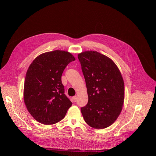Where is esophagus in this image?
Listing matches in <instances>:
<instances>
[{
    "instance_id": "1",
    "label": "esophagus",
    "mask_w": 156,
    "mask_h": 156,
    "mask_svg": "<svg viewBox=\"0 0 156 156\" xmlns=\"http://www.w3.org/2000/svg\"><path fill=\"white\" fill-rule=\"evenodd\" d=\"M72 99H73V101L74 102H76V101H77V97L75 96H73V98H72Z\"/></svg>"
}]
</instances>
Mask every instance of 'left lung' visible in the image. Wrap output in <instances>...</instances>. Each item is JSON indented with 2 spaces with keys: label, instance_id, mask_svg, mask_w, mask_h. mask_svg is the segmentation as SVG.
<instances>
[{
  "label": "left lung",
  "instance_id": "obj_1",
  "mask_svg": "<svg viewBox=\"0 0 156 156\" xmlns=\"http://www.w3.org/2000/svg\"><path fill=\"white\" fill-rule=\"evenodd\" d=\"M85 79L88 102L81 108L86 123L96 129L114 123L122 110L125 86L115 63L96 51L78 55Z\"/></svg>",
  "mask_w": 156,
  "mask_h": 156
}]
</instances>
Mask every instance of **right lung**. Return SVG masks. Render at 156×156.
<instances>
[{
	"mask_svg": "<svg viewBox=\"0 0 156 156\" xmlns=\"http://www.w3.org/2000/svg\"><path fill=\"white\" fill-rule=\"evenodd\" d=\"M75 60L69 52L56 50L42 54L31 63L24 84V102L28 112L41 123L53 125L62 120L72 106L65 94L62 75Z\"/></svg>",
	"mask_w": 156,
	"mask_h": 156,
	"instance_id": "add662e5",
	"label": "right lung"
}]
</instances>
